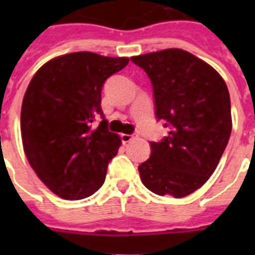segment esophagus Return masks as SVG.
<instances>
[{
    "label": "esophagus",
    "instance_id": "34e87169",
    "mask_svg": "<svg viewBox=\"0 0 255 255\" xmlns=\"http://www.w3.org/2000/svg\"><path fill=\"white\" fill-rule=\"evenodd\" d=\"M133 137H135V135H127V133H122V136H120V139H122L124 144L129 143Z\"/></svg>",
    "mask_w": 255,
    "mask_h": 255
}]
</instances>
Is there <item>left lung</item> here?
<instances>
[{"label": "left lung", "mask_w": 255, "mask_h": 255, "mask_svg": "<svg viewBox=\"0 0 255 255\" xmlns=\"http://www.w3.org/2000/svg\"><path fill=\"white\" fill-rule=\"evenodd\" d=\"M147 73L156 118L169 128L161 141H151V156L139 165L148 189L185 197L201 188L217 168L232 132L230 96L221 75L181 49L132 57Z\"/></svg>", "instance_id": "obj_1"}]
</instances>
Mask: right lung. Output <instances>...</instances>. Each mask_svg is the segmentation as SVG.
<instances>
[{
    "mask_svg": "<svg viewBox=\"0 0 255 255\" xmlns=\"http://www.w3.org/2000/svg\"><path fill=\"white\" fill-rule=\"evenodd\" d=\"M128 62L90 51L66 54L45 63L30 81L21 108L23 151L38 177L59 197L82 200L103 185L122 141L108 131L102 88ZM96 116L102 122L94 128Z\"/></svg>",
    "mask_w": 255,
    "mask_h": 255,
    "instance_id": "add662e5",
    "label": "right lung"
}]
</instances>
